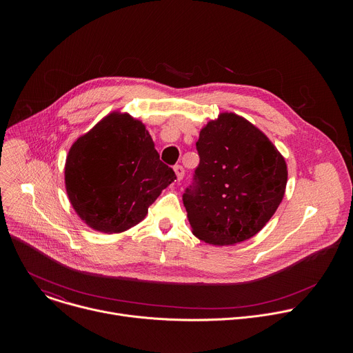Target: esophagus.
Listing matches in <instances>:
<instances>
[{"label": "esophagus", "instance_id": "obj_1", "mask_svg": "<svg viewBox=\"0 0 353 353\" xmlns=\"http://www.w3.org/2000/svg\"><path fill=\"white\" fill-rule=\"evenodd\" d=\"M174 171H175V174H176V178H178V181H182L183 179V176H185V168L182 167V165H175L174 167Z\"/></svg>", "mask_w": 353, "mask_h": 353}]
</instances>
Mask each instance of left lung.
Returning a JSON list of instances; mask_svg holds the SVG:
<instances>
[{
	"instance_id": "obj_1",
	"label": "left lung",
	"mask_w": 353,
	"mask_h": 353,
	"mask_svg": "<svg viewBox=\"0 0 353 353\" xmlns=\"http://www.w3.org/2000/svg\"><path fill=\"white\" fill-rule=\"evenodd\" d=\"M196 148L200 164L182 196L193 234L217 246L250 239L284 197V157L259 129L232 112L210 121Z\"/></svg>"
}]
</instances>
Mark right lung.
Here are the masks:
<instances>
[{"mask_svg": "<svg viewBox=\"0 0 353 353\" xmlns=\"http://www.w3.org/2000/svg\"><path fill=\"white\" fill-rule=\"evenodd\" d=\"M175 179L145 126L119 112L81 136L65 164L66 192L74 210L91 228L110 234L140 223Z\"/></svg>", "mask_w": 353, "mask_h": 353, "instance_id": "1", "label": "right lung"}]
</instances>
